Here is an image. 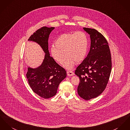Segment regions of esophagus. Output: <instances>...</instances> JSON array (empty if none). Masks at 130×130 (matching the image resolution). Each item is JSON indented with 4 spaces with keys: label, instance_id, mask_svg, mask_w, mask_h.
I'll return each instance as SVG.
<instances>
[{
    "label": "esophagus",
    "instance_id": "esophagus-1",
    "mask_svg": "<svg viewBox=\"0 0 130 130\" xmlns=\"http://www.w3.org/2000/svg\"><path fill=\"white\" fill-rule=\"evenodd\" d=\"M67 74L68 76H74V73L71 71H67Z\"/></svg>",
    "mask_w": 130,
    "mask_h": 130
}]
</instances>
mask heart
<instances>
[{"instance_id":"obj_1","label":"heart","mask_w":130,"mask_h":130,"mask_svg":"<svg viewBox=\"0 0 130 130\" xmlns=\"http://www.w3.org/2000/svg\"><path fill=\"white\" fill-rule=\"evenodd\" d=\"M55 46L50 48L51 56L60 64H64L67 69H71L75 62L79 63L85 59L88 50V39L86 34L82 31L61 35L55 42ZM66 54H65L64 53Z\"/></svg>"}]
</instances>
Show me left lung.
<instances>
[{
  "mask_svg": "<svg viewBox=\"0 0 130 130\" xmlns=\"http://www.w3.org/2000/svg\"><path fill=\"white\" fill-rule=\"evenodd\" d=\"M83 29L90 35V52L75 73L80 79L78 93L88 100L98 97L106 88L112 62L108 43L104 37L94 29Z\"/></svg>",
  "mask_w": 130,
  "mask_h": 130,
  "instance_id": "obj_1",
  "label": "left lung"
}]
</instances>
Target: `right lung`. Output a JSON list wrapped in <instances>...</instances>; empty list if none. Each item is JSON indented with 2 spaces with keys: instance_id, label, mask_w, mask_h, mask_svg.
Wrapping results in <instances>:
<instances>
[{
  "instance_id": "1",
  "label": "right lung",
  "mask_w": 130,
  "mask_h": 130,
  "mask_svg": "<svg viewBox=\"0 0 130 130\" xmlns=\"http://www.w3.org/2000/svg\"><path fill=\"white\" fill-rule=\"evenodd\" d=\"M54 27H43L30 36L28 40L38 43L44 52L43 61L36 68H28L27 78L30 88L41 98L47 99L54 96L60 83L66 77V71L50 56L48 40Z\"/></svg>"
}]
</instances>
